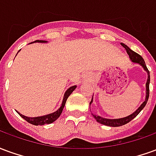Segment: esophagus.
<instances>
[{"label": "esophagus", "instance_id": "34e87169", "mask_svg": "<svg viewBox=\"0 0 156 156\" xmlns=\"http://www.w3.org/2000/svg\"><path fill=\"white\" fill-rule=\"evenodd\" d=\"M85 80H86V81H88V79H89V78H88V76H87V77H85Z\"/></svg>", "mask_w": 156, "mask_h": 156}]
</instances>
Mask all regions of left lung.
<instances>
[{
	"label": "left lung",
	"instance_id": "8db88e82",
	"mask_svg": "<svg viewBox=\"0 0 156 156\" xmlns=\"http://www.w3.org/2000/svg\"><path fill=\"white\" fill-rule=\"evenodd\" d=\"M121 45L125 48V50L127 51V53L129 54V57L130 58V60L133 62H135V63H139V64L140 65L143 67L144 71L147 72V74H148V78H147V82H146V95H145V99H144V101L142 103V105L139 107V108L135 110V111L133 113V114H131L130 115H129L127 117H124V118H121V119H105V118L100 117V116H98V115H93V116L94 117V119L97 120V122L98 123H100V124H104V125H107V126H110V127H119V126H122V125H124V124H126L127 123H129V121H131L133 119L136 117L139 114H140V112L144 108V106L146 105L148 101V98H149V94H150V88H149V85H150V80H151V78H150V72L148 70L147 67H146V65H145V62H144V59L143 58L141 57L140 55H139L138 53H136L135 51H132L130 48H129L128 46H126L124 43H121ZM92 103H93V98H92L91 102L89 103V105H91Z\"/></svg>",
	"mask_w": 156,
	"mask_h": 156
}]
</instances>
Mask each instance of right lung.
Returning <instances> with one entry per match:
<instances>
[{"label":"right lung","mask_w":156,"mask_h":156,"mask_svg":"<svg viewBox=\"0 0 156 156\" xmlns=\"http://www.w3.org/2000/svg\"><path fill=\"white\" fill-rule=\"evenodd\" d=\"M33 42H41V43H45L47 42L46 41H42V40H37V41H33ZM77 88V86L74 85V86H72L70 88H68L67 91L65 92L64 96H63V99H62V105L60 108H58V110L54 113H51V114H49V115H43V116H40V117H34V118H31V117H27L25 115H22V114H20L19 112L18 115L21 116L22 118H23L26 121H27L28 123L30 124H33V125H43V124H51L52 122H54L55 120H57L59 116L61 115L62 112V109L64 108L65 104H66V101L67 99L69 97V95L71 94L73 91L74 90L75 88Z\"/></svg>","instance_id":"obj_1"}]
</instances>
